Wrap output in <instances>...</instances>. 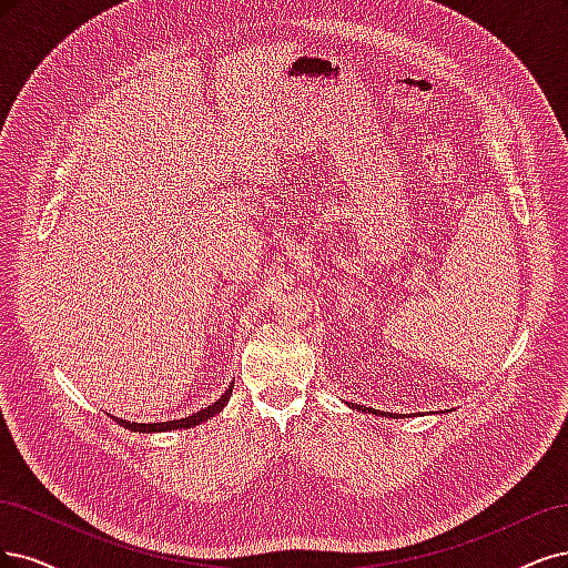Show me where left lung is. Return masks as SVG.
I'll use <instances>...</instances> for the list:
<instances>
[{"label":"left lung","instance_id":"left-lung-1","mask_svg":"<svg viewBox=\"0 0 568 568\" xmlns=\"http://www.w3.org/2000/svg\"><path fill=\"white\" fill-rule=\"evenodd\" d=\"M354 408H358V410H371V408H365V406H354ZM373 413H375V410H373ZM389 417H394V413H392Z\"/></svg>","mask_w":568,"mask_h":568}]
</instances>
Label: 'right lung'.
Masks as SVG:
<instances>
[{
  "label": "right lung",
  "mask_w": 568,
  "mask_h": 568,
  "mask_svg": "<svg viewBox=\"0 0 568 568\" xmlns=\"http://www.w3.org/2000/svg\"><path fill=\"white\" fill-rule=\"evenodd\" d=\"M231 392H233V384L226 389V394L214 400L212 406L197 410L189 417H181V419H168V423H126V419H118V425H122L124 429H132V432H170V429H181V427H193V425H200L205 423V419H210L212 415H216L219 410H222L226 406V400L231 398Z\"/></svg>",
  "instance_id": "1"
}]
</instances>
